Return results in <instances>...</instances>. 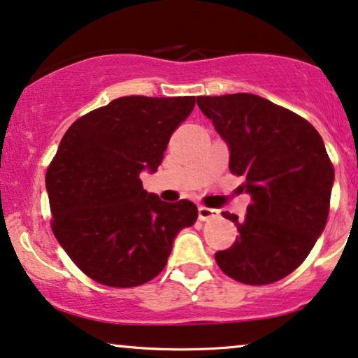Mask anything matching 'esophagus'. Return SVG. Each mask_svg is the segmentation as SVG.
<instances>
[{"mask_svg": "<svg viewBox=\"0 0 358 358\" xmlns=\"http://www.w3.org/2000/svg\"><path fill=\"white\" fill-rule=\"evenodd\" d=\"M216 216H217L216 209H211V208H206V206H199L198 208L199 221H208V219H213Z\"/></svg>", "mask_w": 358, "mask_h": 358, "instance_id": "obj_1", "label": "esophagus"}]
</instances>
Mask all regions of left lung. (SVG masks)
I'll use <instances>...</instances> for the list:
<instances>
[{
	"label": "left lung",
	"instance_id": "1",
	"mask_svg": "<svg viewBox=\"0 0 358 358\" xmlns=\"http://www.w3.org/2000/svg\"><path fill=\"white\" fill-rule=\"evenodd\" d=\"M229 149V170L244 178L245 217L224 213L239 236L216 252L224 273L268 285L296 270L322 234L334 166L319 132L298 114L250 93L198 96Z\"/></svg>",
	"mask_w": 358,
	"mask_h": 358
}]
</instances>
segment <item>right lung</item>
<instances>
[{
  "mask_svg": "<svg viewBox=\"0 0 358 358\" xmlns=\"http://www.w3.org/2000/svg\"><path fill=\"white\" fill-rule=\"evenodd\" d=\"M194 96L113 99L69 127L45 175L52 231L94 282L132 288L164 270L175 237L198 217L188 199L165 203L142 188L155 173Z\"/></svg>",
  "mask_w": 358,
  "mask_h": 358,
  "instance_id": "add662e5",
  "label": "right lung"
}]
</instances>
